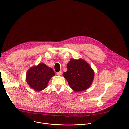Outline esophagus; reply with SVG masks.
I'll use <instances>...</instances> for the list:
<instances>
[{"instance_id": "34e87169", "label": "esophagus", "mask_w": 129, "mask_h": 129, "mask_svg": "<svg viewBox=\"0 0 129 129\" xmlns=\"http://www.w3.org/2000/svg\"><path fill=\"white\" fill-rule=\"evenodd\" d=\"M62 70H61V71H60L59 72H58L57 73V75L58 76H61V75H62Z\"/></svg>"}]
</instances>
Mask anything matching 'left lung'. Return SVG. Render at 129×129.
<instances>
[{"label": "left lung", "instance_id": "8db88e82", "mask_svg": "<svg viewBox=\"0 0 129 129\" xmlns=\"http://www.w3.org/2000/svg\"><path fill=\"white\" fill-rule=\"evenodd\" d=\"M67 71L63 73L70 88L76 92L87 89L92 83L94 72L84 60L70 59L67 65Z\"/></svg>", "mask_w": 129, "mask_h": 129}]
</instances>
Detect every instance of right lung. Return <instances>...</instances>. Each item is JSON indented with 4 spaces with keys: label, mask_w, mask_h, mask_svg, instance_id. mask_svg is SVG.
<instances>
[{
    "label": "right lung",
    "mask_w": 129,
    "mask_h": 129,
    "mask_svg": "<svg viewBox=\"0 0 129 129\" xmlns=\"http://www.w3.org/2000/svg\"><path fill=\"white\" fill-rule=\"evenodd\" d=\"M54 75V72L51 68L45 64L40 63L28 69L26 73V80L33 89L40 91L47 87L49 81Z\"/></svg>",
    "instance_id": "right-lung-1"
}]
</instances>
